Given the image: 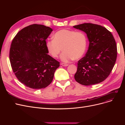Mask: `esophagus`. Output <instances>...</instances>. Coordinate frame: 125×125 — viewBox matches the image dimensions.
Listing matches in <instances>:
<instances>
[{
    "mask_svg": "<svg viewBox=\"0 0 125 125\" xmlns=\"http://www.w3.org/2000/svg\"><path fill=\"white\" fill-rule=\"evenodd\" d=\"M61 65L62 66H64V67H67L68 66V64L67 63H61Z\"/></svg>",
    "mask_w": 125,
    "mask_h": 125,
    "instance_id": "obj_1",
    "label": "esophagus"
}]
</instances>
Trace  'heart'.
I'll use <instances>...</instances> for the list:
<instances>
[{
    "instance_id": "obj_1",
    "label": "heart",
    "mask_w": 125,
    "mask_h": 125,
    "mask_svg": "<svg viewBox=\"0 0 125 125\" xmlns=\"http://www.w3.org/2000/svg\"><path fill=\"white\" fill-rule=\"evenodd\" d=\"M86 44V37L83 32L62 29L56 32L53 40L47 41L46 45L48 52L54 58L58 57L62 49L60 59L63 62H68L82 57Z\"/></svg>"
}]
</instances>
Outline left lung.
I'll return each mask as SVG.
<instances>
[{"label": "left lung", "instance_id": "obj_1", "mask_svg": "<svg viewBox=\"0 0 125 125\" xmlns=\"http://www.w3.org/2000/svg\"><path fill=\"white\" fill-rule=\"evenodd\" d=\"M86 34L89 46L78 62L75 81L84 85L99 83L111 73L117 58V45L112 34L101 25L87 23L73 26Z\"/></svg>", "mask_w": 125, "mask_h": 125}]
</instances>
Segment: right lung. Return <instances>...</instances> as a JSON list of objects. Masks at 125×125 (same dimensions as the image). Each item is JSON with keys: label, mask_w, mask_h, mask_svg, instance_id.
Segmentation results:
<instances>
[{"label": "right lung", "mask_w": 125, "mask_h": 125, "mask_svg": "<svg viewBox=\"0 0 125 125\" xmlns=\"http://www.w3.org/2000/svg\"><path fill=\"white\" fill-rule=\"evenodd\" d=\"M52 31L48 26L32 24L19 32L11 43L9 59L12 70L30 88L44 89L50 85L60 66L48 55L46 40Z\"/></svg>", "instance_id": "right-lung-1"}]
</instances>
